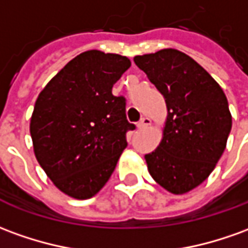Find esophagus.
Here are the masks:
<instances>
[{
  "mask_svg": "<svg viewBox=\"0 0 248 248\" xmlns=\"http://www.w3.org/2000/svg\"><path fill=\"white\" fill-rule=\"evenodd\" d=\"M152 124V119L149 118V117H143V118L140 121V124H138V127L140 129H145V127H149Z\"/></svg>",
  "mask_w": 248,
  "mask_h": 248,
  "instance_id": "obj_1",
  "label": "esophagus"
}]
</instances>
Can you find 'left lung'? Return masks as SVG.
<instances>
[{"instance_id":"1","label":"left lung","mask_w":248,"mask_h":248,"mask_svg":"<svg viewBox=\"0 0 248 248\" xmlns=\"http://www.w3.org/2000/svg\"><path fill=\"white\" fill-rule=\"evenodd\" d=\"M166 103L157 149L145 155L150 176L173 195L205 181L227 146L232 117L219 83L184 52L166 48L134 58Z\"/></svg>"}]
</instances>
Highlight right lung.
Wrapping results in <instances>:
<instances>
[{
	"mask_svg": "<svg viewBox=\"0 0 248 248\" xmlns=\"http://www.w3.org/2000/svg\"><path fill=\"white\" fill-rule=\"evenodd\" d=\"M131 65L126 56L91 49L70 60L37 96L29 131L36 160L67 196L86 200L114 172L126 131L124 98L112 86Z\"/></svg>",
	"mask_w": 248,
	"mask_h": 248,
	"instance_id": "obj_1",
	"label": "right lung"
}]
</instances>
